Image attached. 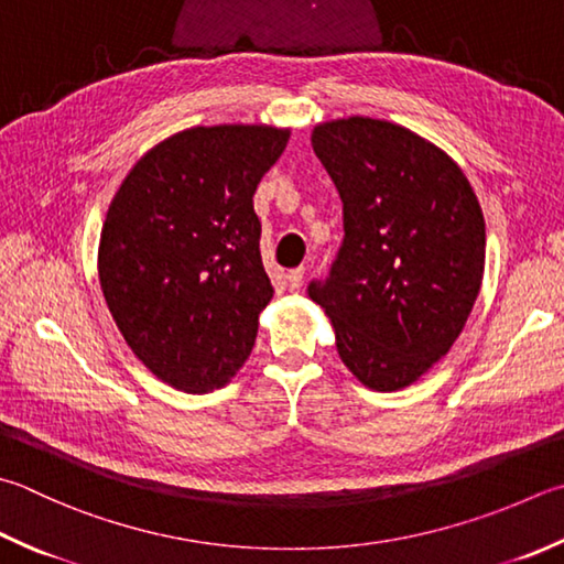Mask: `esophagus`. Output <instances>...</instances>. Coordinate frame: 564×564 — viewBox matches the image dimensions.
<instances>
[{
	"mask_svg": "<svg viewBox=\"0 0 564 564\" xmlns=\"http://www.w3.org/2000/svg\"><path fill=\"white\" fill-rule=\"evenodd\" d=\"M302 282H304V268L292 270L290 274H286V284H290L292 292H300L302 290Z\"/></svg>",
	"mask_w": 564,
	"mask_h": 564,
	"instance_id": "1",
	"label": "esophagus"
}]
</instances>
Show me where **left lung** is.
<instances>
[{
  "mask_svg": "<svg viewBox=\"0 0 564 564\" xmlns=\"http://www.w3.org/2000/svg\"><path fill=\"white\" fill-rule=\"evenodd\" d=\"M312 147L344 200L346 236L310 296L350 373L370 390H402L449 354L479 296V198L447 152L395 122H322Z\"/></svg>",
  "mask_w": 564,
  "mask_h": 564,
  "instance_id": "left-lung-1",
  "label": "left lung"
}]
</instances>
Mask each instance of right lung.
I'll list each match as a JSON object with an SVG mask.
<instances>
[{"label":"right lung","instance_id":"1","mask_svg":"<svg viewBox=\"0 0 564 564\" xmlns=\"http://www.w3.org/2000/svg\"><path fill=\"white\" fill-rule=\"evenodd\" d=\"M290 127H188L117 188L98 246L100 290L127 346L166 386L214 392L246 364L272 300L252 194Z\"/></svg>","mask_w":564,"mask_h":564}]
</instances>
